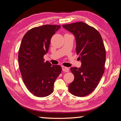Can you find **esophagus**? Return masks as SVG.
I'll return each mask as SVG.
<instances>
[{
	"mask_svg": "<svg viewBox=\"0 0 121 121\" xmlns=\"http://www.w3.org/2000/svg\"><path fill=\"white\" fill-rule=\"evenodd\" d=\"M62 71H65V72H68L69 71V68L65 66H62Z\"/></svg>",
	"mask_w": 121,
	"mask_h": 121,
	"instance_id": "1",
	"label": "esophagus"
}]
</instances>
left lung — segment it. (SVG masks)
Instances as JSON below:
<instances>
[{
	"mask_svg": "<svg viewBox=\"0 0 121 121\" xmlns=\"http://www.w3.org/2000/svg\"><path fill=\"white\" fill-rule=\"evenodd\" d=\"M62 26L74 35L76 54L82 62L80 68L70 69L74 80L69 84V91L73 95L85 97L97 87L105 71L106 50L103 40L97 30L84 22Z\"/></svg>",
	"mask_w": 121,
	"mask_h": 121,
	"instance_id": "1",
	"label": "left lung"
}]
</instances>
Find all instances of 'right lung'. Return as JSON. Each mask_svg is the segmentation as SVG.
I'll return each mask as SVG.
<instances>
[{
    "instance_id": "obj_1",
    "label": "right lung",
    "mask_w": 121,
    "mask_h": 121,
    "mask_svg": "<svg viewBox=\"0 0 121 121\" xmlns=\"http://www.w3.org/2000/svg\"><path fill=\"white\" fill-rule=\"evenodd\" d=\"M60 26L46 24L35 27L24 35L20 45L18 61L22 79L28 90L38 97H45L53 92L56 78L62 68L44 61L51 39Z\"/></svg>"
}]
</instances>
